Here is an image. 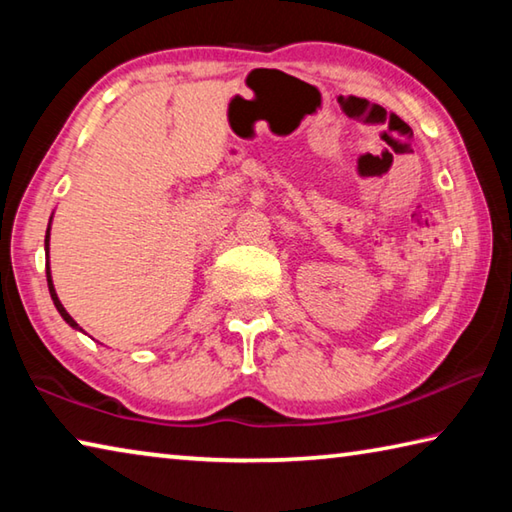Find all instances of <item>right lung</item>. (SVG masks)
<instances>
[{"instance_id": "1", "label": "right lung", "mask_w": 512, "mask_h": 512, "mask_svg": "<svg viewBox=\"0 0 512 512\" xmlns=\"http://www.w3.org/2000/svg\"><path fill=\"white\" fill-rule=\"evenodd\" d=\"M51 223V221H49ZM45 253H47V284H49V293H51V300H54V305H56V309H58V314L63 316V320L65 323L69 325V327H74V329H79V332H83V329L79 327V323H76V320L67 314V309L63 307V302L58 300V296H56V289H54V280H51V271H49V228H47V235H45Z\"/></svg>"}]
</instances>
